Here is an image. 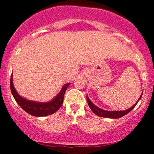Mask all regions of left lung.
Returning <instances> with one entry per match:
<instances>
[{"label": "left lung", "instance_id": "left-lung-1", "mask_svg": "<svg viewBox=\"0 0 154 154\" xmlns=\"http://www.w3.org/2000/svg\"><path fill=\"white\" fill-rule=\"evenodd\" d=\"M142 95L143 93L141 94L140 97L139 98L138 100H137V102H136L135 104H134L133 106H132V107H130V109H127V110L125 111H105V110H103V109H100V108L97 107L96 106H95L94 104L91 102V100L89 99V98L88 97L87 95V101H88V106H89V107L91 108V109L93 111V113H94L95 114H96V115L99 116H101V117H106V118H112V119H118V118H120L122 117V116L126 115V114H128L129 112H130V111H132V109L135 108V106H136V104L137 103V102L139 101V100L140 99L141 97H142Z\"/></svg>", "mask_w": 154, "mask_h": 154}]
</instances>
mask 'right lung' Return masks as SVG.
I'll return each instance as SVG.
<instances>
[{
	"mask_svg": "<svg viewBox=\"0 0 154 154\" xmlns=\"http://www.w3.org/2000/svg\"><path fill=\"white\" fill-rule=\"evenodd\" d=\"M70 83H67L63 86L60 93L51 101L47 103H38V102L31 101L22 98L16 91L13 85V77H11L10 88L12 95L17 103L22 108L26 113L35 116H45L54 114L62 106L63 101V95L66 92L67 88Z\"/></svg>",
	"mask_w": 154,
	"mask_h": 154,
	"instance_id": "1",
	"label": "right lung"
}]
</instances>
